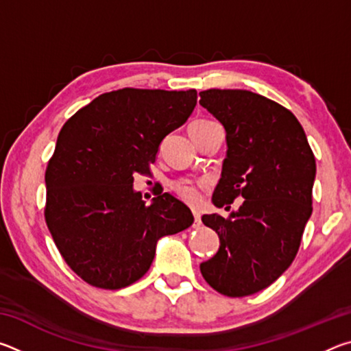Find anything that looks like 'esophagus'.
Returning a JSON list of instances; mask_svg holds the SVG:
<instances>
[{
	"label": "esophagus",
	"mask_w": 351,
	"mask_h": 351,
	"mask_svg": "<svg viewBox=\"0 0 351 351\" xmlns=\"http://www.w3.org/2000/svg\"><path fill=\"white\" fill-rule=\"evenodd\" d=\"M192 213H193V219H195V221H193V228H199V226H201V215H199V212H198V210H193Z\"/></svg>",
	"instance_id": "esophagus-1"
}]
</instances>
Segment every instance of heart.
<instances>
[{
  "mask_svg": "<svg viewBox=\"0 0 351 351\" xmlns=\"http://www.w3.org/2000/svg\"><path fill=\"white\" fill-rule=\"evenodd\" d=\"M212 121H206V119H198L190 123V128L209 125ZM189 128V130H190ZM207 186L206 180H192V178H181L171 182V190H173L178 198H181L184 203L187 204H198L201 198H203V189Z\"/></svg>",
  "mask_w": 351,
  "mask_h": 351,
  "instance_id": "1",
  "label": "heart"
}]
</instances>
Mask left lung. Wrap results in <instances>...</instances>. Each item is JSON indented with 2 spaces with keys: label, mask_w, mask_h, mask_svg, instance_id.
Listing matches in <instances>:
<instances>
[{
  "label": "left lung",
  "mask_w": 351,
  "mask_h": 351,
  "mask_svg": "<svg viewBox=\"0 0 351 351\" xmlns=\"http://www.w3.org/2000/svg\"><path fill=\"white\" fill-rule=\"evenodd\" d=\"M199 96V105L223 123L228 142L213 204L245 199L228 218H201L218 234L219 249L199 269L219 294L251 295L274 283L295 258L313 212L316 159L300 122L274 100L246 90Z\"/></svg>",
  "instance_id": "8db88e82"
}]
</instances>
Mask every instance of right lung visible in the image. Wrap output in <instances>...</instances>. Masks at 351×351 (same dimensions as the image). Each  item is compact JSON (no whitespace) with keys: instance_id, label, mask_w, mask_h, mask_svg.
I'll return each instance as SVG.
<instances>
[{"instance_id":"right-lung-1","label":"right lung","mask_w":351,"mask_h":351,"mask_svg":"<svg viewBox=\"0 0 351 351\" xmlns=\"http://www.w3.org/2000/svg\"><path fill=\"white\" fill-rule=\"evenodd\" d=\"M197 105V91L104 93L71 116L45 173V219L58 251L83 282L121 289L145 274L156 243L193 223L170 193L150 206L134 175H150L158 148Z\"/></svg>"}]
</instances>
